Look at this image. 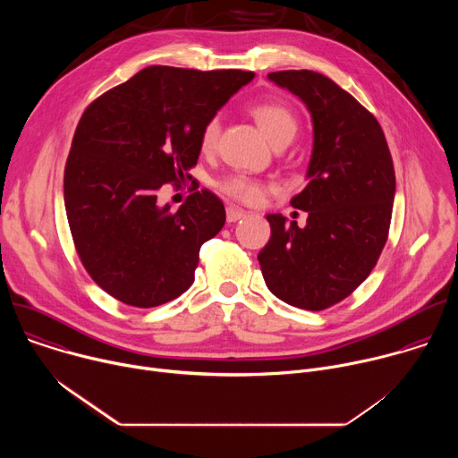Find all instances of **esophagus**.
<instances>
[{
	"label": "esophagus",
	"mask_w": 458,
	"mask_h": 458,
	"mask_svg": "<svg viewBox=\"0 0 458 458\" xmlns=\"http://www.w3.org/2000/svg\"><path fill=\"white\" fill-rule=\"evenodd\" d=\"M246 214H248V212H244V210L239 208V207H232V205H230V207L226 208V219H228V223H235V221L246 217Z\"/></svg>",
	"instance_id": "esophagus-1"
}]
</instances>
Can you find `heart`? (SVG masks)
<instances>
[{"mask_svg":"<svg viewBox=\"0 0 458 458\" xmlns=\"http://www.w3.org/2000/svg\"><path fill=\"white\" fill-rule=\"evenodd\" d=\"M251 114L259 123L260 130H263L267 138L274 145L290 143L297 132V117L288 106L281 103H272V101L257 103L251 108ZM219 134H221V117L212 115L207 119V123L203 124L199 132L201 148L205 152H210L217 145ZM216 188L233 201H239L244 205H257L259 201H263L267 191L270 190V184L253 175L233 172L217 179Z\"/></svg>","mask_w":458,"mask_h":458,"instance_id":"obj_1","label":"heart"}]
</instances>
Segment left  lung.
Returning a JSON list of instances; mask_svg holds the SVG:
<instances>
[{"label":"left lung","instance_id":"8db88e82","mask_svg":"<svg viewBox=\"0 0 458 458\" xmlns=\"http://www.w3.org/2000/svg\"><path fill=\"white\" fill-rule=\"evenodd\" d=\"M268 78L299 96L313 119L310 182L292 198L306 226L267 216L272 235L257 259L268 290L290 306L320 311L352 295L387 241L395 168L375 115L328 76L279 71Z\"/></svg>","mask_w":458,"mask_h":458}]
</instances>
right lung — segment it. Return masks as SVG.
I'll list each match as a JSON object with an SVG mask.
<instances>
[{
	"instance_id": "1",
	"label": "right lung",
	"mask_w": 458,
	"mask_h": 458,
	"mask_svg": "<svg viewBox=\"0 0 458 458\" xmlns=\"http://www.w3.org/2000/svg\"><path fill=\"white\" fill-rule=\"evenodd\" d=\"M253 76L154 64L85 108L64 165V208L87 274L123 304L154 308L191 286L225 205L195 188L174 212L157 193L191 179L203 124Z\"/></svg>"
}]
</instances>
